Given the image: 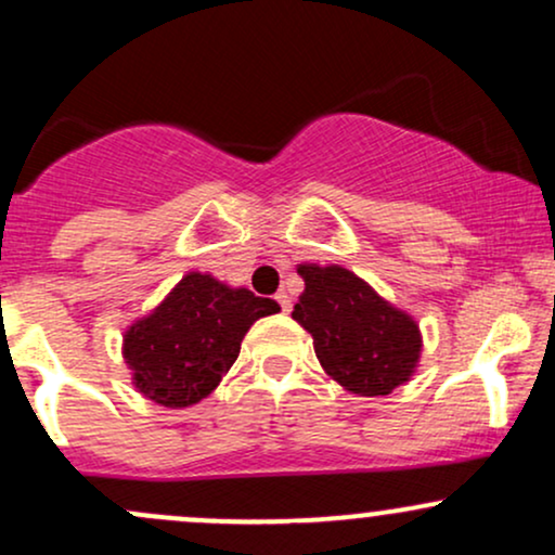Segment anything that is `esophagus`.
Returning a JSON list of instances; mask_svg holds the SVG:
<instances>
[{
  "instance_id": "1",
  "label": "esophagus",
  "mask_w": 555,
  "mask_h": 555,
  "mask_svg": "<svg viewBox=\"0 0 555 555\" xmlns=\"http://www.w3.org/2000/svg\"><path fill=\"white\" fill-rule=\"evenodd\" d=\"M279 302V308H282V313H289L292 310V299H289V295H286V292H279L276 297H273Z\"/></svg>"
}]
</instances>
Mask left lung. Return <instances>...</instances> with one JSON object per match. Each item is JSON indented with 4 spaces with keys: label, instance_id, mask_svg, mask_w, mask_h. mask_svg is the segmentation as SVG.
Here are the masks:
<instances>
[{
    "label": "left lung",
    "instance_id": "obj_1",
    "mask_svg": "<svg viewBox=\"0 0 555 555\" xmlns=\"http://www.w3.org/2000/svg\"><path fill=\"white\" fill-rule=\"evenodd\" d=\"M305 292L292 318L313 336L321 365L347 391L384 397L420 358L417 323L341 266H299Z\"/></svg>",
    "mask_w": 555,
    "mask_h": 555
}]
</instances>
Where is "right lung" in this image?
Wrapping results in <instances>:
<instances>
[{
	"instance_id": "add662e5",
	"label": "right lung",
	"mask_w": 555,
	"mask_h": 555,
	"mask_svg": "<svg viewBox=\"0 0 555 555\" xmlns=\"http://www.w3.org/2000/svg\"><path fill=\"white\" fill-rule=\"evenodd\" d=\"M273 299L188 273L175 292L125 334V360L140 393L164 406H190L234 365L247 328L276 313Z\"/></svg>"
}]
</instances>
